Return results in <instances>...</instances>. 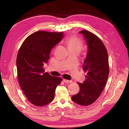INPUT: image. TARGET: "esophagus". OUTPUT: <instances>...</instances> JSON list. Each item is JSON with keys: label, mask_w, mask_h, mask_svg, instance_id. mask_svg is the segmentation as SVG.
<instances>
[{"label": "esophagus", "mask_w": 129, "mask_h": 129, "mask_svg": "<svg viewBox=\"0 0 129 129\" xmlns=\"http://www.w3.org/2000/svg\"><path fill=\"white\" fill-rule=\"evenodd\" d=\"M63 81L64 82L67 83H70L72 82V81L67 80H66V79H63Z\"/></svg>", "instance_id": "34e87169"}]
</instances>
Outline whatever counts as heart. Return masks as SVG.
<instances>
[{"label":"heart","mask_w":129,"mask_h":129,"mask_svg":"<svg viewBox=\"0 0 129 129\" xmlns=\"http://www.w3.org/2000/svg\"><path fill=\"white\" fill-rule=\"evenodd\" d=\"M67 44L69 50L79 49L80 50L82 46V42L77 38L72 36L67 38Z\"/></svg>","instance_id":"b5f03b06"}]
</instances>
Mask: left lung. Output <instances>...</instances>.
<instances>
[{"label":"left lung","instance_id":"1","mask_svg":"<svg viewBox=\"0 0 129 129\" xmlns=\"http://www.w3.org/2000/svg\"><path fill=\"white\" fill-rule=\"evenodd\" d=\"M79 33L83 36L88 47L83 66L87 74L83 82L78 83L80 91L72 97V100L87 106L99 98L106 84L109 72L108 55L103 43L96 35L85 30Z\"/></svg>","mask_w":129,"mask_h":129}]
</instances>
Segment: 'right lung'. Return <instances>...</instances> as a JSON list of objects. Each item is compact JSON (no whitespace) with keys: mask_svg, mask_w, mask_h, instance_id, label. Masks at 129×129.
<instances>
[{"mask_svg":"<svg viewBox=\"0 0 129 129\" xmlns=\"http://www.w3.org/2000/svg\"><path fill=\"white\" fill-rule=\"evenodd\" d=\"M63 32L38 31L27 37L18 53V81L24 95L37 107H44L53 101L56 87L62 78L45 73L50 50L63 38Z\"/></svg>","mask_w":129,"mask_h":129,"instance_id":"add662e5","label":"right lung"}]
</instances>
